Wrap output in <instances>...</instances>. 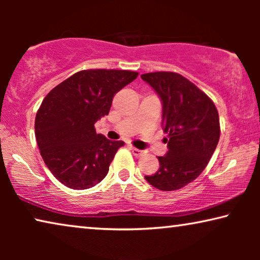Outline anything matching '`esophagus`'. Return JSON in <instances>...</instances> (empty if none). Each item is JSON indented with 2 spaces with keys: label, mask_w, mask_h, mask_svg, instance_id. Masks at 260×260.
<instances>
[{
  "label": "esophagus",
  "mask_w": 260,
  "mask_h": 260,
  "mask_svg": "<svg viewBox=\"0 0 260 260\" xmlns=\"http://www.w3.org/2000/svg\"><path fill=\"white\" fill-rule=\"evenodd\" d=\"M131 151H133V154L136 156V157H140V156H142L144 154L143 150H141V149H137L135 147H131Z\"/></svg>",
  "instance_id": "obj_1"
}]
</instances>
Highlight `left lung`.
Segmentation results:
<instances>
[{"label": "left lung", "instance_id": "left-lung-1", "mask_svg": "<svg viewBox=\"0 0 260 260\" xmlns=\"http://www.w3.org/2000/svg\"><path fill=\"white\" fill-rule=\"evenodd\" d=\"M141 78L162 99V125L168 134V152L158 157L157 173L145 180L159 190L181 189L204 172L218 145V110L204 91L179 73L151 72Z\"/></svg>", "mask_w": 260, "mask_h": 260}]
</instances>
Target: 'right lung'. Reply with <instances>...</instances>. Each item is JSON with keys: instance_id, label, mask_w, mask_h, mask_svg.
<instances>
[{"instance_id": "right-lung-1", "label": "right lung", "mask_w": 260, "mask_h": 260, "mask_svg": "<svg viewBox=\"0 0 260 260\" xmlns=\"http://www.w3.org/2000/svg\"><path fill=\"white\" fill-rule=\"evenodd\" d=\"M138 72L83 70L49 91L35 117V137L45 165L72 189H87L106 176L123 141L95 133L94 124L109 115L112 98Z\"/></svg>"}]
</instances>
